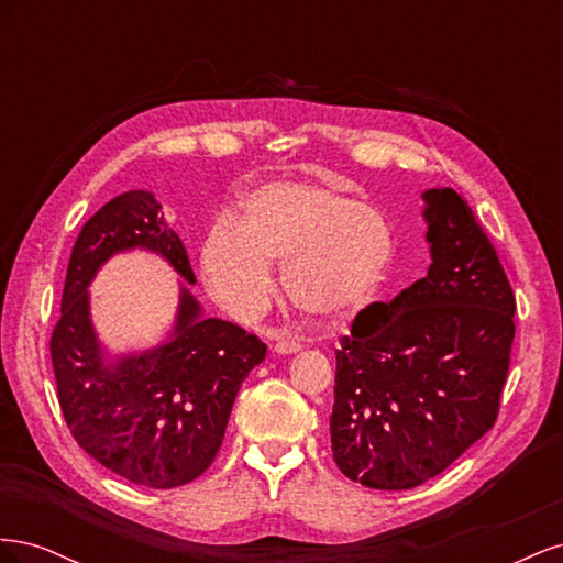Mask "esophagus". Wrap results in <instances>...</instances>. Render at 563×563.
<instances>
[{
	"instance_id": "esophagus-1",
	"label": "esophagus",
	"mask_w": 563,
	"mask_h": 563,
	"mask_svg": "<svg viewBox=\"0 0 563 563\" xmlns=\"http://www.w3.org/2000/svg\"><path fill=\"white\" fill-rule=\"evenodd\" d=\"M302 345L298 343V340H277L275 343V350L279 352V354H294V352H298Z\"/></svg>"
}]
</instances>
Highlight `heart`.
I'll use <instances>...</instances> for the list:
<instances>
[{
  "label": "heart",
  "mask_w": 563,
  "mask_h": 563,
  "mask_svg": "<svg viewBox=\"0 0 563 563\" xmlns=\"http://www.w3.org/2000/svg\"><path fill=\"white\" fill-rule=\"evenodd\" d=\"M395 255L387 220L323 185L269 183L242 203L240 223L218 216L199 249L211 296L236 319L258 317L272 296V263L296 308L338 319L378 294Z\"/></svg>",
  "instance_id": "heart-1"
}]
</instances>
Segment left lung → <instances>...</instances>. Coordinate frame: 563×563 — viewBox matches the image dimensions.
Masks as SVG:
<instances>
[{
  "instance_id": "8db88e82",
  "label": "left lung",
  "mask_w": 563,
  "mask_h": 563,
  "mask_svg": "<svg viewBox=\"0 0 563 563\" xmlns=\"http://www.w3.org/2000/svg\"><path fill=\"white\" fill-rule=\"evenodd\" d=\"M422 199L428 277L373 302L335 350L333 460L380 490L424 484L493 428L515 340L512 286L467 201Z\"/></svg>"
}]
</instances>
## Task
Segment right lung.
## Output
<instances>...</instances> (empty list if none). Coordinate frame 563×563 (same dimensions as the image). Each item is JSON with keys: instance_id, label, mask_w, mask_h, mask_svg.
<instances>
[{"instance_id": "right-lung-1", "label": "right lung", "mask_w": 563, "mask_h": 563, "mask_svg": "<svg viewBox=\"0 0 563 563\" xmlns=\"http://www.w3.org/2000/svg\"><path fill=\"white\" fill-rule=\"evenodd\" d=\"M159 209L152 192L131 190L84 223L67 263L51 362L77 444L131 484L176 488L213 463L236 391L267 347L232 321L203 317L180 286L166 343L106 362L89 312V284L100 265L119 251L147 249L195 284L185 246Z\"/></svg>"}]
</instances>
